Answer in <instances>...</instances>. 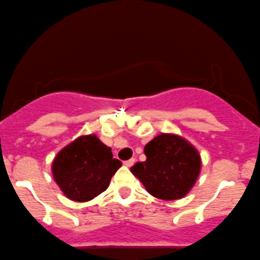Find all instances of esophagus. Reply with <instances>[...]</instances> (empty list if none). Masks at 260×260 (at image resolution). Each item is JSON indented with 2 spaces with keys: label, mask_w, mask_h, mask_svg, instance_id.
Here are the masks:
<instances>
[{
  "label": "esophagus",
  "mask_w": 260,
  "mask_h": 260,
  "mask_svg": "<svg viewBox=\"0 0 260 260\" xmlns=\"http://www.w3.org/2000/svg\"><path fill=\"white\" fill-rule=\"evenodd\" d=\"M135 161H136L135 158H131V159H128V160H124L123 164L125 165V167H132V165L135 164Z\"/></svg>",
  "instance_id": "34e87169"
}]
</instances>
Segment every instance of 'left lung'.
Instances as JSON below:
<instances>
[{"label": "left lung", "instance_id": "left-lung-1", "mask_svg": "<svg viewBox=\"0 0 260 260\" xmlns=\"http://www.w3.org/2000/svg\"><path fill=\"white\" fill-rule=\"evenodd\" d=\"M147 160L138 161L131 172L154 198H184L198 179L201 159L198 150L181 137L162 135L145 145Z\"/></svg>", "mask_w": 260, "mask_h": 260}]
</instances>
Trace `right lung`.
<instances>
[{"mask_svg":"<svg viewBox=\"0 0 260 260\" xmlns=\"http://www.w3.org/2000/svg\"><path fill=\"white\" fill-rule=\"evenodd\" d=\"M122 162L96 136H84L59 152L53 161L54 180L70 200L85 202L104 192Z\"/></svg>","mask_w":260,"mask_h":260,"instance_id":"obj_1","label":"right lung"}]
</instances>
